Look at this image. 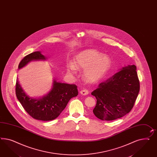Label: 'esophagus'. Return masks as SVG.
Returning a JSON list of instances; mask_svg holds the SVG:
<instances>
[{"mask_svg": "<svg viewBox=\"0 0 157 157\" xmlns=\"http://www.w3.org/2000/svg\"><path fill=\"white\" fill-rule=\"evenodd\" d=\"M80 94H82V95H87V94H89V91H88V90H86V89H84V90H80Z\"/></svg>", "mask_w": 157, "mask_h": 157, "instance_id": "obj_1", "label": "esophagus"}]
</instances>
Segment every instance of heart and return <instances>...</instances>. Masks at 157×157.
<instances>
[{"label": "heart", "instance_id": "1", "mask_svg": "<svg viewBox=\"0 0 157 157\" xmlns=\"http://www.w3.org/2000/svg\"><path fill=\"white\" fill-rule=\"evenodd\" d=\"M111 59L105 54L95 50H86L77 54L74 59V63L67 65L68 72L75 73L76 68L85 69L83 76L90 82H94L107 72L111 67Z\"/></svg>", "mask_w": 157, "mask_h": 157}]
</instances>
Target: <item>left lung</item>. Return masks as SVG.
Returning <instances> with one entry per match:
<instances>
[{"label":"left lung","instance_id":"8db88e82","mask_svg":"<svg viewBox=\"0 0 157 157\" xmlns=\"http://www.w3.org/2000/svg\"><path fill=\"white\" fill-rule=\"evenodd\" d=\"M139 90L136 66L123 67L91 93L97 100L93 110L94 115L107 121L124 117L134 107Z\"/></svg>","mask_w":157,"mask_h":157}]
</instances>
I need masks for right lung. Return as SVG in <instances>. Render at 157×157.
I'll return each instance as SVG.
<instances>
[{
  "label": "right lung",
  "mask_w": 157,
  "mask_h": 157,
  "mask_svg": "<svg viewBox=\"0 0 157 157\" xmlns=\"http://www.w3.org/2000/svg\"><path fill=\"white\" fill-rule=\"evenodd\" d=\"M45 60L46 57L40 52H35L26 56L21 60L18 68L25 67L33 60ZM77 86L57 82L54 80L51 91L40 99H33L28 96L22 90L18 80L16 82L15 93L25 110L34 119L42 121L55 119L66 107L72 98L78 95Z\"/></svg>",
  "instance_id": "obj_1"
}]
</instances>
